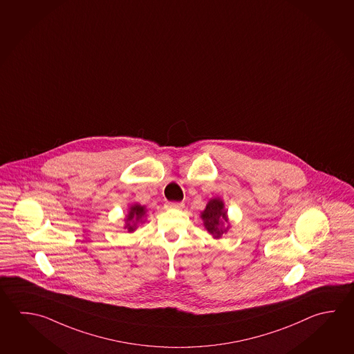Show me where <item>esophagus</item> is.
Instances as JSON below:
<instances>
[{
	"instance_id": "obj_1",
	"label": "esophagus",
	"mask_w": 354,
	"mask_h": 354,
	"mask_svg": "<svg viewBox=\"0 0 354 354\" xmlns=\"http://www.w3.org/2000/svg\"><path fill=\"white\" fill-rule=\"evenodd\" d=\"M168 208H177V209H182L185 207L183 202H167Z\"/></svg>"
}]
</instances>
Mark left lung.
<instances>
[{"label": "left lung", "mask_w": 354, "mask_h": 354, "mask_svg": "<svg viewBox=\"0 0 354 354\" xmlns=\"http://www.w3.org/2000/svg\"><path fill=\"white\" fill-rule=\"evenodd\" d=\"M202 219L205 222L207 231L214 238H219L225 230L222 228V219L227 222V216L223 209V203L221 200H211L207 205L206 209L202 212Z\"/></svg>", "instance_id": "obj_1"}]
</instances>
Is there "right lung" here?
I'll return each instance as SVG.
<instances>
[{
    "mask_svg": "<svg viewBox=\"0 0 354 354\" xmlns=\"http://www.w3.org/2000/svg\"><path fill=\"white\" fill-rule=\"evenodd\" d=\"M143 214H145V207L140 206V205L131 207V211L127 217V225H126L129 232L135 230L136 225L141 221Z\"/></svg>",
    "mask_w": 354,
    "mask_h": 354,
    "instance_id": "1",
    "label": "right lung"
}]
</instances>
